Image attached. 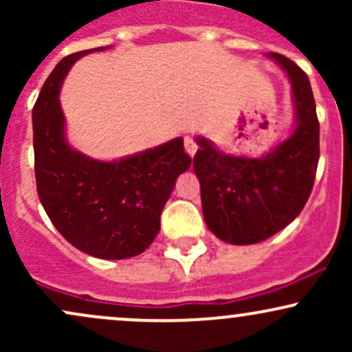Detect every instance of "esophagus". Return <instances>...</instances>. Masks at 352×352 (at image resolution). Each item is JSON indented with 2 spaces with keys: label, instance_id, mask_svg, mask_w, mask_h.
Wrapping results in <instances>:
<instances>
[{
  "label": "esophagus",
  "instance_id": "obj_1",
  "mask_svg": "<svg viewBox=\"0 0 352 352\" xmlns=\"http://www.w3.org/2000/svg\"><path fill=\"white\" fill-rule=\"evenodd\" d=\"M184 144H185V151H187V153L188 155H195V152H197V148H199V145H197V142H195V139H193V137H190V135H187L184 139Z\"/></svg>",
  "mask_w": 352,
  "mask_h": 352
}]
</instances>
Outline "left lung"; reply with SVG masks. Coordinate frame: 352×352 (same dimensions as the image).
<instances>
[{
    "mask_svg": "<svg viewBox=\"0 0 352 352\" xmlns=\"http://www.w3.org/2000/svg\"><path fill=\"white\" fill-rule=\"evenodd\" d=\"M293 87L296 129L289 139L261 157L217 151L204 137L193 157L207 227L221 241L252 245L273 236L300 215L308 201L319 160V122L306 72L278 52H270Z\"/></svg>",
    "mask_w": 352,
    "mask_h": 352,
    "instance_id": "obj_1",
    "label": "left lung"
}]
</instances>
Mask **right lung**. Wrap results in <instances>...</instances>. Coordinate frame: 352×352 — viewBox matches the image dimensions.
Listing matches in <instances>:
<instances>
[{"label": "right lung", "instance_id": "add662e5", "mask_svg": "<svg viewBox=\"0 0 352 352\" xmlns=\"http://www.w3.org/2000/svg\"><path fill=\"white\" fill-rule=\"evenodd\" d=\"M87 50L66 56L43 84L33 107L36 187L58 232L80 252L104 260L140 254L160 230V215L177 177L192 159L173 139L116 162H100L69 147L59 89Z\"/></svg>", "mask_w": 352, "mask_h": 352}]
</instances>
